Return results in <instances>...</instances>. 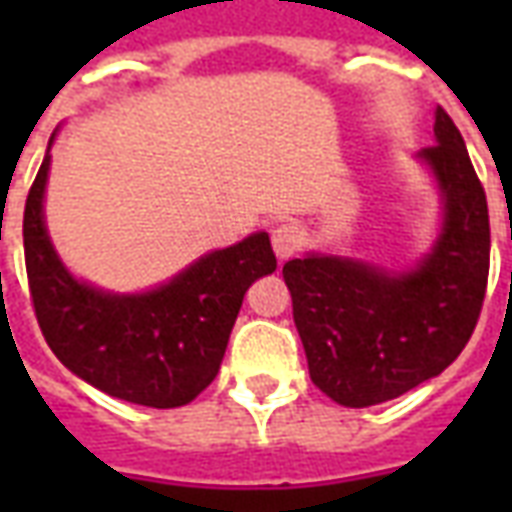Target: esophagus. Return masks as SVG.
I'll list each match as a JSON object with an SVG mask.
<instances>
[{"label":"esophagus","mask_w":512,"mask_h":512,"mask_svg":"<svg viewBox=\"0 0 512 512\" xmlns=\"http://www.w3.org/2000/svg\"><path fill=\"white\" fill-rule=\"evenodd\" d=\"M271 246H274V255L279 260H288L301 249V233L299 227H293V224H279L271 230Z\"/></svg>","instance_id":"obj_1"}]
</instances>
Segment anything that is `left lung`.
<instances>
[{
  "label": "left lung",
  "instance_id": "1",
  "mask_svg": "<svg viewBox=\"0 0 512 512\" xmlns=\"http://www.w3.org/2000/svg\"><path fill=\"white\" fill-rule=\"evenodd\" d=\"M436 145L417 158L441 197V233L411 268L307 252L282 277L312 384L348 408L406 395L450 367L472 337L485 299L488 202L461 131L436 106Z\"/></svg>",
  "mask_w": 512,
  "mask_h": 512
}]
</instances>
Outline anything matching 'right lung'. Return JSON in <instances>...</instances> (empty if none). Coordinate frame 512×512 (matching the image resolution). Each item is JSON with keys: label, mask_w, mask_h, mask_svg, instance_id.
Instances as JSON below:
<instances>
[{"label": "right lung", "mask_w": 512, "mask_h": 512, "mask_svg": "<svg viewBox=\"0 0 512 512\" xmlns=\"http://www.w3.org/2000/svg\"><path fill=\"white\" fill-rule=\"evenodd\" d=\"M49 150L24 208V257L40 332L73 376L106 395L150 408L186 406L219 373L249 285L277 268L268 233L208 252L145 293L95 288L65 268L46 230Z\"/></svg>", "instance_id": "1"}]
</instances>
